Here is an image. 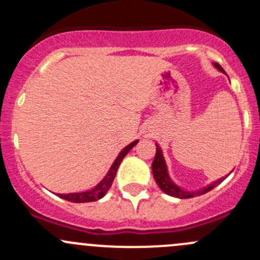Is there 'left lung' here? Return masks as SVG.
Instances as JSON below:
<instances>
[{
  "label": "left lung",
  "mask_w": 260,
  "mask_h": 260,
  "mask_svg": "<svg viewBox=\"0 0 260 260\" xmlns=\"http://www.w3.org/2000/svg\"><path fill=\"white\" fill-rule=\"evenodd\" d=\"M214 65L216 69L220 70V72L225 73L224 69H222L219 64H214ZM152 174H153V177L154 180H156L157 185L159 186V188H161L165 193H167V195L170 196H174V198H179V199H190V198H195V196L204 195V193L211 191L212 188L216 187L220 182H222V181L225 180V177H221V179L214 181V182H211L209 186L200 188V190L198 191H185L183 188H181L180 186H177L174 181L170 179L169 172H167L166 162H165L164 154H162V151L158 145H156V156H154L153 162H152Z\"/></svg>",
  "instance_id": "left-lung-1"
}]
</instances>
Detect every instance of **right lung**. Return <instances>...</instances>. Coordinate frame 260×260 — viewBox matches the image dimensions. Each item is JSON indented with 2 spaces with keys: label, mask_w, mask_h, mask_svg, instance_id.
Listing matches in <instances>:
<instances>
[{
  "label": "right lung",
  "mask_w": 260,
  "mask_h": 260,
  "mask_svg": "<svg viewBox=\"0 0 260 260\" xmlns=\"http://www.w3.org/2000/svg\"><path fill=\"white\" fill-rule=\"evenodd\" d=\"M137 143H138V141H135V142L129 143V145L125 147V148H123L122 151L119 152V154H118V157L115 158V161L113 162V165H112V167L109 169L108 174L104 176V179L102 180L101 182L95 186V187H93L91 190H89V191H84V192L57 193V196L61 199H64V200L70 201V203H91V201H96V200H99V199H102L107 192H108L109 188H111L112 183H113V180L115 177V174H117V170H118V167H119L122 159L124 158L125 154H127L128 152L133 148V147L137 145Z\"/></svg>",
  "instance_id": "obj_1"
}]
</instances>
